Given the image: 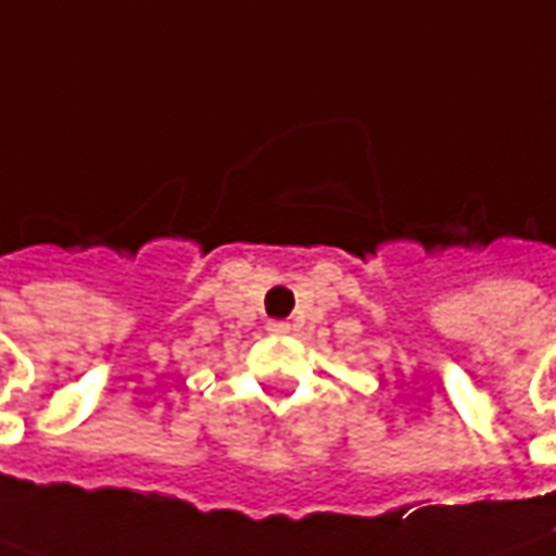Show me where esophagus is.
Instances as JSON below:
<instances>
[{
  "label": "esophagus",
  "mask_w": 556,
  "mask_h": 556,
  "mask_svg": "<svg viewBox=\"0 0 556 556\" xmlns=\"http://www.w3.org/2000/svg\"><path fill=\"white\" fill-rule=\"evenodd\" d=\"M290 323H283V319H273L269 326H266V331L273 334V338H283V334H290Z\"/></svg>",
  "instance_id": "esophagus-1"
}]
</instances>
